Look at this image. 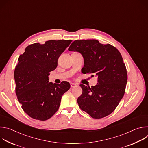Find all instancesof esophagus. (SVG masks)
<instances>
[{"label": "esophagus", "instance_id": "34e87169", "mask_svg": "<svg viewBox=\"0 0 148 148\" xmlns=\"http://www.w3.org/2000/svg\"><path fill=\"white\" fill-rule=\"evenodd\" d=\"M77 86V84H75V83H71V88H73V87H75Z\"/></svg>", "mask_w": 148, "mask_h": 148}]
</instances>
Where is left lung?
<instances>
[{"label":"left lung","mask_w":148,"mask_h":148,"mask_svg":"<svg viewBox=\"0 0 148 148\" xmlns=\"http://www.w3.org/2000/svg\"><path fill=\"white\" fill-rule=\"evenodd\" d=\"M69 50L82 55L83 74L98 77L97 84L91 88L80 84L82 92L77 99L79 108L95 119L111 114L123 97L128 79L121 53L114 46L97 40H75Z\"/></svg>","instance_id":"left-lung-1"}]
</instances>
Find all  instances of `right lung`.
Segmentation results:
<instances>
[{
	"label": "right lung",
	"mask_w": 148,
	"mask_h": 148,
	"mask_svg": "<svg viewBox=\"0 0 148 148\" xmlns=\"http://www.w3.org/2000/svg\"><path fill=\"white\" fill-rule=\"evenodd\" d=\"M71 40H49L28 46L18 59L14 72L18 102L31 118H50L58 110L62 95L70 88L67 81L49 82L50 72L57 66L58 58L71 43Z\"/></svg>",
	"instance_id": "right-lung-1"
}]
</instances>
